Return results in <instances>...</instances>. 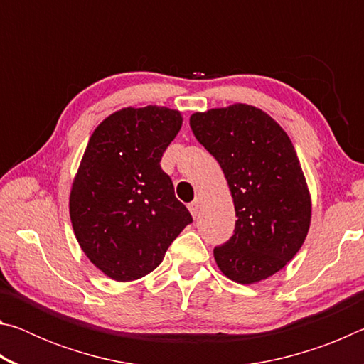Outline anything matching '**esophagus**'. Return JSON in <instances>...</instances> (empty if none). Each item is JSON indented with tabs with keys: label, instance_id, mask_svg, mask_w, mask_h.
<instances>
[{
	"label": "esophagus",
	"instance_id": "esophagus-1",
	"mask_svg": "<svg viewBox=\"0 0 364 364\" xmlns=\"http://www.w3.org/2000/svg\"><path fill=\"white\" fill-rule=\"evenodd\" d=\"M188 207H189L191 215H193V217L196 218L197 215H199V210H200V199H194Z\"/></svg>",
	"mask_w": 364,
	"mask_h": 364
}]
</instances>
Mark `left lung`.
Segmentation results:
<instances>
[{
  "label": "left lung",
  "mask_w": 364,
  "mask_h": 364,
  "mask_svg": "<svg viewBox=\"0 0 364 364\" xmlns=\"http://www.w3.org/2000/svg\"><path fill=\"white\" fill-rule=\"evenodd\" d=\"M189 125L223 170L237 217L230 241L213 249L218 268L239 284L269 278L292 260L310 228V193L291 139L247 104L196 112Z\"/></svg>",
  "instance_id": "8db88e82"
}]
</instances>
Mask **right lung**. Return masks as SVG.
Instances as JSON below:
<instances>
[{
  "label": "right lung",
  "mask_w": 364,
  "mask_h": 364,
  "mask_svg": "<svg viewBox=\"0 0 364 364\" xmlns=\"http://www.w3.org/2000/svg\"><path fill=\"white\" fill-rule=\"evenodd\" d=\"M178 110H117L91 134L70 191V220L80 247L115 281H134L162 263L193 223L160 160L181 128Z\"/></svg>",
  "instance_id": "add662e5"
}]
</instances>
